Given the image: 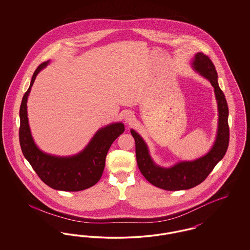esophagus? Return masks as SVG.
<instances>
[{
  "mask_svg": "<svg viewBox=\"0 0 250 250\" xmlns=\"http://www.w3.org/2000/svg\"><path fill=\"white\" fill-rule=\"evenodd\" d=\"M124 120L125 121V123L127 124H131L134 121V114L131 111H126L124 114Z\"/></svg>",
  "mask_w": 250,
  "mask_h": 250,
  "instance_id": "1",
  "label": "esophagus"
}]
</instances>
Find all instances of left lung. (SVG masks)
<instances>
[{
	"mask_svg": "<svg viewBox=\"0 0 250 250\" xmlns=\"http://www.w3.org/2000/svg\"><path fill=\"white\" fill-rule=\"evenodd\" d=\"M191 67L214 87L218 120L211 149L196 159L180 160L169 167L160 166L153 159L143 137L137 131L130 129L131 135L135 139L137 163L141 172L149 183L165 190H186L200 185L224 157L229 146V108L225 95L218 85V76L214 63L206 55L198 52L191 60Z\"/></svg>",
	"mask_w": 250,
	"mask_h": 250,
	"instance_id": "8db88e82",
	"label": "left lung"
}]
</instances>
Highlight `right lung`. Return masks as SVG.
Instances as JSON below:
<instances>
[{
    "label": "right lung",
    "instance_id": "right-lung-1",
    "mask_svg": "<svg viewBox=\"0 0 250 250\" xmlns=\"http://www.w3.org/2000/svg\"><path fill=\"white\" fill-rule=\"evenodd\" d=\"M49 62H45L37 67L21 101L20 108L21 151L39 178L49 188L62 191L84 190L95 186L101 178L107 151L112 143L124 133L125 125L117 122L99 128L83 149L75 155L61 156L42 151L36 145L30 129L27 101L36 76Z\"/></svg>",
    "mask_w": 250,
    "mask_h": 250
}]
</instances>
